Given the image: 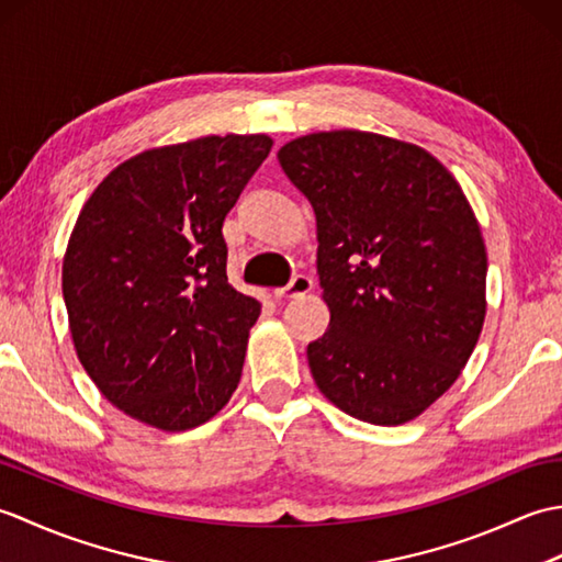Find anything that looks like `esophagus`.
Here are the masks:
<instances>
[{
  "label": "esophagus",
  "mask_w": 562,
  "mask_h": 562,
  "mask_svg": "<svg viewBox=\"0 0 562 562\" xmlns=\"http://www.w3.org/2000/svg\"><path fill=\"white\" fill-rule=\"evenodd\" d=\"M312 290H314L312 278H306V274H294V278L290 280V284H284V288L274 290L272 296H274V300H294V296L308 294Z\"/></svg>",
  "instance_id": "1"
}]
</instances>
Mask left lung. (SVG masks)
<instances>
[{
	"label": "left lung",
	"instance_id": "left-lung-1",
	"mask_svg": "<svg viewBox=\"0 0 562 562\" xmlns=\"http://www.w3.org/2000/svg\"><path fill=\"white\" fill-rule=\"evenodd\" d=\"M278 159L316 214L330 308L306 348L316 386L357 420H413L483 328L487 256L469 200L432 154L360 130L300 137Z\"/></svg>",
	"mask_w": 562,
	"mask_h": 562
}]
</instances>
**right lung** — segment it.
Masks as SVG:
<instances>
[{"label": "right lung", "mask_w": 562, "mask_h": 562, "mask_svg": "<svg viewBox=\"0 0 562 562\" xmlns=\"http://www.w3.org/2000/svg\"><path fill=\"white\" fill-rule=\"evenodd\" d=\"M270 147L212 135L142 151L79 214L63 262L71 340L103 396L139 423L181 432L236 391L260 304L226 280L222 224Z\"/></svg>", "instance_id": "obj_1"}]
</instances>
